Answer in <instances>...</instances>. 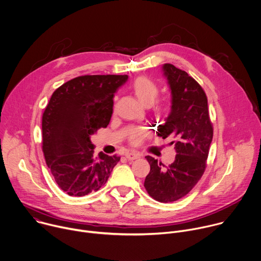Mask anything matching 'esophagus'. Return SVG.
Wrapping results in <instances>:
<instances>
[{"label":"esophagus","mask_w":261,"mask_h":261,"mask_svg":"<svg viewBox=\"0 0 261 261\" xmlns=\"http://www.w3.org/2000/svg\"><path fill=\"white\" fill-rule=\"evenodd\" d=\"M125 158L128 160V161H135L137 159L140 158V155L137 154V153H134V152H129V153H126L125 154Z\"/></svg>","instance_id":"obj_1"}]
</instances>
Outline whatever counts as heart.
I'll use <instances>...</instances> for the list:
<instances>
[{"instance_id": "1", "label": "heart", "mask_w": 261, "mask_h": 261, "mask_svg": "<svg viewBox=\"0 0 261 261\" xmlns=\"http://www.w3.org/2000/svg\"><path fill=\"white\" fill-rule=\"evenodd\" d=\"M132 89L138 100L145 107L152 105L160 93L158 84L147 77L137 78L132 85ZM146 136L147 132L145 129H136L130 135V142L134 145H138Z\"/></svg>"}]
</instances>
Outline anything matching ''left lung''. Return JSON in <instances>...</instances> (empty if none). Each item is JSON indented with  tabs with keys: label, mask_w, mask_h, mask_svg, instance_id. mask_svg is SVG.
<instances>
[{
	"label": "left lung",
	"mask_w": 261,
	"mask_h": 261,
	"mask_svg": "<svg viewBox=\"0 0 261 261\" xmlns=\"http://www.w3.org/2000/svg\"><path fill=\"white\" fill-rule=\"evenodd\" d=\"M172 94L171 113L159 127V136L174 137L176 158L169 167L146 156L150 165L144 186L151 197L172 202L185 196L201 178L213 139L207 98L201 86L171 64L163 66ZM158 133V132H156Z\"/></svg>",
	"instance_id": "left-lung-1"
}]
</instances>
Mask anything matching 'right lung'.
<instances>
[{
  "instance_id": "1",
  "label": "right lung",
  "mask_w": 261,
  "mask_h": 261,
  "mask_svg": "<svg viewBox=\"0 0 261 261\" xmlns=\"http://www.w3.org/2000/svg\"><path fill=\"white\" fill-rule=\"evenodd\" d=\"M127 75H85L52 93L42 117V149L59 187L71 196H84L105 185L117 155H93L90 136L107 127L113 97Z\"/></svg>"
}]
</instances>
